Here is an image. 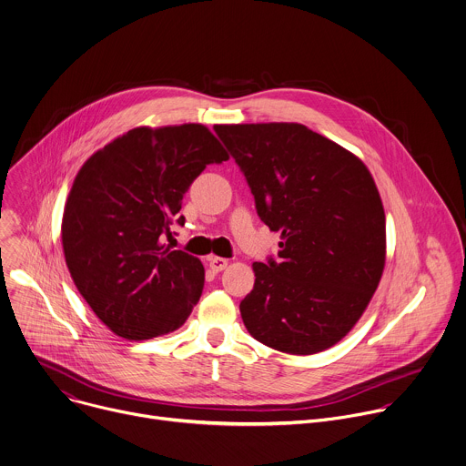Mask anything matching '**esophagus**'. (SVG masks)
I'll list each match as a JSON object with an SVG mask.
<instances>
[{"label": "esophagus", "instance_id": "34e87169", "mask_svg": "<svg viewBox=\"0 0 466 466\" xmlns=\"http://www.w3.org/2000/svg\"><path fill=\"white\" fill-rule=\"evenodd\" d=\"M207 261H208V267H210L214 272H221V270L227 268V265H228V259L219 258V256H208Z\"/></svg>", "mask_w": 466, "mask_h": 466}]
</instances>
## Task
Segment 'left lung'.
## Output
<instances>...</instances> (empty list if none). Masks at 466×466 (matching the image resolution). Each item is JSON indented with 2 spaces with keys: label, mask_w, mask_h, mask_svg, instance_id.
Returning a JSON list of instances; mask_svg holds the SVG:
<instances>
[{
  "label": "left lung",
  "mask_w": 466,
  "mask_h": 466,
  "mask_svg": "<svg viewBox=\"0 0 466 466\" xmlns=\"http://www.w3.org/2000/svg\"><path fill=\"white\" fill-rule=\"evenodd\" d=\"M279 232L278 259L252 263L239 305L247 331L289 355L339 344L370 305L386 263V216L368 167L340 144L296 122L218 124Z\"/></svg>",
  "instance_id": "8db88e82"
}]
</instances>
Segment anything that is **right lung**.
Here are the masks:
<instances>
[{"mask_svg":"<svg viewBox=\"0 0 466 466\" xmlns=\"http://www.w3.org/2000/svg\"><path fill=\"white\" fill-rule=\"evenodd\" d=\"M228 153L203 124L138 126L95 151L78 170L62 218L71 278L116 337L147 340L179 329L199 301L203 263L161 241L183 198Z\"/></svg>","mask_w":466,"mask_h":466,"instance_id":"add662e5","label":"right lung"}]
</instances>
